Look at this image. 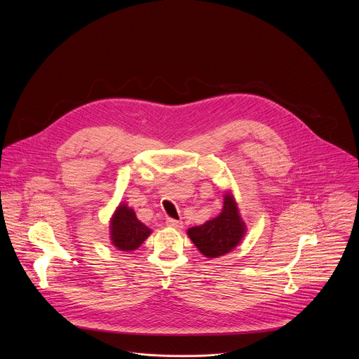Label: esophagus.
Here are the masks:
<instances>
[{
	"mask_svg": "<svg viewBox=\"0 0 359 359\" xmlns=\"http://www.w3.org/2000/svg\"><path fill=\"white\" fill-rule=\"evenodd\" d=\"M166 224H168L169 227L177 229V230H180V229L183 227V223H182L180 220H175V219H168V220H166Z\"/></svg>",
	"mask_w": 359,
	"mask_h": 359,
	"instance_id": "1",
	"label": "esophagus"
}]
</instances>
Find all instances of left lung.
Instances as JSON below:
<instances>
[{"label":"left lung","mask_w":359,"mask_h":359,"mask_svg":"<svg viewBox=\"0 0 359 359\" xmlns=\"http://www.w3.org/2000/svg\"><path fill=\"white\" fill-rule=\"evenodd\" d=\"M245 224L240 217L233 194H224L222 213L201 226L187 230L198 251L209 259H217L230 252L244 237Z\"/></svg>","instance_id":"obj_1"}]
</instances>
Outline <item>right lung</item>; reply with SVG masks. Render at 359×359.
<instances>
[{
    "label": "right lung",
    "instance_id": "add662e5",
    "mask_svg": "<svg viewBox=\"0 0 359 359\" xmlns=\"http://www.w3.org/2000/svg\"><path fill=\"white\" fill-rule=\"evenodd\" d=\"M151 230L137 220L135 212L122 203L111 219V240L121 251H133L149 237Z\"/></svg>",
    "mask_w": 359,
    "mask_h": 359
}]
</instances>
